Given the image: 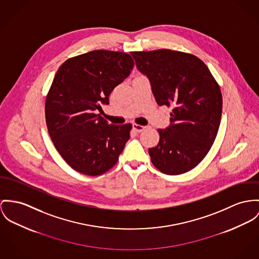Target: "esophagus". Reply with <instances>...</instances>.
<instances>
[{"label":"esophagus","mask_w":259,"mask_h":259,"mask_svg":"<svg viewBox=\"0 0 259 259\" xmlns=\"http://www.w3.org/2000/svg\"><path fill=\"white\" fill-rule=\"evenodd\" d=\"M145 128H146V126L139 125V124H133V130H135L136 132H142Z\"/></svg>","instance_id":"1"}]
</instances>
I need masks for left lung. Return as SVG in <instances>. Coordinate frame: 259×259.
<instances>
[{"label": "left lung", "instance_id": "obj_1", "mask_svg": "<svg viewBox=\"0 0 259 259\" xmlns=\"http://www.w3.org/2000/svg\"><path fill=\"white\" fill-rule=\"evenodd\" d=\"M150 80L159 105L172 107L170 125L159 129V144L149 149L162 174L178 176L199 164L219 130L223 99L219 84L198 57L169 49L131 52Z\"/></svg>", "mask_w": 259, "mask_h": 259}]
</instances>
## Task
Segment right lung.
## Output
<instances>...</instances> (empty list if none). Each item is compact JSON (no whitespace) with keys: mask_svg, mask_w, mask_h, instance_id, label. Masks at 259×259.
Masks as SVG:
<instances>
[{"mask_svg":"<svg viewBox=\"0 0 259 259\" xmlns=\"http://www.w3.org/2000/svg\"><path fill=\"white\" fill-rule=\"evenodd\" d=\"M134 67L124 52L95 50L60 66L45 101L46 125L56 150L75 170L100 176L118 160L132 124H108L96 110Z\"/></svg>","mask_w":259,"mask_h":259,"instance_id":"obj_1","label":"right lung"}]
</instances>
